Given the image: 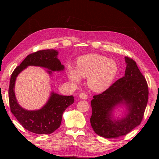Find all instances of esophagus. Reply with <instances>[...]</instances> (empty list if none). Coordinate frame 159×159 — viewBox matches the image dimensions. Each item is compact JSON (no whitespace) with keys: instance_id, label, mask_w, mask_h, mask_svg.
<instances>
[{"instance_id":"obj_1","label":"esophagus","mask_w":159,"mask_h":159,"mask_svg":"<svg viewBox=\"0 0 159 159\" xmlns=\"http://www.w3.org/2000/svg\"><path fill=\"white\" fill-rule=\"evenodd\" d=\"M79 98L80 99H88V95L84 93H81L79 95Z\"/></svg>"}]
</instances>
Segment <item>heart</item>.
I'll return each instance as SVG.
<instances>
[{"label": "heart", "instance_id": "heart-1", "mask_svg": "<svg viewBox=\"0 0 159 159\" xmlns=\"http://www.w3.org/2000/svg\"><path fill=\"white\" fill-rule=\"evenodd\" d=\"M76 64V68L68 67V78L75 84L80 83L82 78H88L89 88L95 92H103L107 89L118 74L116 61L102 55L81 56L77 60Z\"/></svg>", "mask_w": 159, "mask_h": 159}]
</instances>
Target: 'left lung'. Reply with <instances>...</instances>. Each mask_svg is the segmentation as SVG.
<instances>
[{"mask_svg": "<svg viewBox=\"0 0 159 159\" xmlns=\"http://www.w3.org/2000/svg\"><path fill=\"white\" fill-rule=\"evenodd\" d=\"M125 60V75L91 101V125L96 134L105 138L124 136L139 125L147 105L148 89L145 77L133 60L128 57ZM118 107L125 109L121 118L114 116Z\"/></svg>", "mask_w": 159, "mask_h": 159, "instance_id": "1", "label": "left lung"}]
</instances>
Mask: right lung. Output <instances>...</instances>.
<instances>
[{"label": "right lung", "mask_w": 159, "mask_h": 159, "mask_svg": "<svg viewBox=\"0 0 159 159\" xmlns=\"http://www.w3.org/2000/svg\"><path fill=\"white\" fill-rule=\"evenodd\" d=\"M58 52L55 50H43L27 56L11 75L8 89L11 111L18 122L28 131L36 134H50L59 128L62 115L66 108L73 104V95H61L52 91L46 104L36 110H27L17 102L14 88L18 75L28 66H38L46 68L52 76L53 71H61L64 66L57 58Z\"/></svg>", "instance_id": "obj_1"}]
</instances>
